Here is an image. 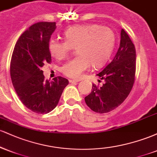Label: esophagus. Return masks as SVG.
I'll list each match as a JSON object with an SVG mask.
<instances>
[{
	"label": "esophagus",
	"mask_w": 157,
	"mask_h": 157,
	"mask_svg": "<svg viewBox=\"0 0 157 157\" xmlns=\"http://www.w3.org/2000/svg\"><path fill=\"white\" fill-rule=\"evenodd\" d=\"M80 80H69V82L70 83H76V82H79Z\"/></svg>",
	"instance_id": "1"
}]
</instances>
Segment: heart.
I'll list each match as a JSON object with an SVG mask.
<instances>
[{
	"label": "heart",
	"mask_w": 157,
	"mask_h": 157,
	"mask_svg": "<svg viewBox=\"0 0 157 157\" xmlns=\"http://www.w3.org/2000/svg\"><path fill=\"white\" fill-rule=\"evenodd\" d=\"M65 40L51 38L48 48L57 60H63L74 48L77 56L61 67V71L70 78L77 79L91 66L100 68L109 58L115 44L114 32L99 24L74 26L64 32Z\"/></svg>",
	"instance_id": "obj_1"
}]
</instances>
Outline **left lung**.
Masks as SVG:
<instances>
[{
	"label": "left lung",
	"mask_w": 157,
	"mask_h": 157,
	"mask_svg": "<svg viewBox=\"0 0 157 157\" xmlns=\"http://www.w3.org/2000/svg\"><path fill=\"white\" fill-rule=\"evenodd\" d=\"M136 49L128 35L121 30L120 45L113 60L97 76L104 81L101 86L93 84L85 97L86 105L94 112L108 113L120 105L130 94L135 81ZM99 82L101 80H99Z\"/></svg>",
	"instance_id": "left-lung-1"
}]
</instances>
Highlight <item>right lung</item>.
Masks as SVG:
<instances>
[{
	"mask_svg": "<svg viewBox=\"0 0 157 157\" xmlns=\"http://www.w3.org/2000/svg\"><path fill=\"white\" fill-rule=\"evenodd\" d=\"M55 29V22L32 25L17 40L11 59L10 76L16 93L23 105L37 113L55 109L68 84L60 76L46 80L41 70L52 62L48 44Z\"/></svg>",
	"mask_w": 157,
	"mask_h": 157,
	"instance_id": "right-lung-1",
	"label": "right lung"
}]
</instances>
